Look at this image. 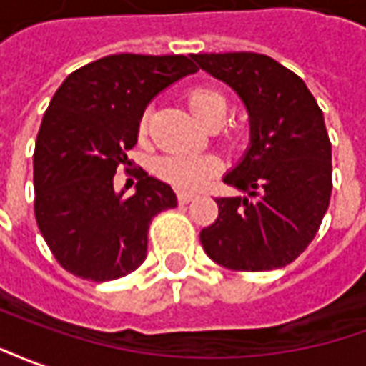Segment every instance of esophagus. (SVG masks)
I'll use <instances>...</instances> for the list:
<instances>
[{"instance_id":"obj_1","label":"esophagus","mask_w":366,"mask_h":366,"mask_svg":"<svg viewBox=\"0 0 366 366\" xmlns=\"http://www.w3.org/2000/svg\"><path fill=\"white\" fill-rule=\"evenodd\" d=\"M194 197H197V194H193V193H179V194H177V199H179L181 204H187V202L194 201Z\"/></svg>"}]
</instances>
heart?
<instances>
[{
  "label": "heart",
  "instance_id": "heart-1",
  "mask_svg": "<svg viewBox=\"0 0 366 366\" xmlns=\"http://www.w3.org/2000/svg\"><path fill=\"white\" fill-rule=\"evenodd\" d=\"M187 107L204 127H218L226 114V99L210 87H193L187 93ZM148 130V113L140 121V134ZM220 169V159L212 154H169L156 162V173L181 191H199Z\"/></svg>",
  "mask_w": 366,
  "mask_h": 366
}]
</instances>
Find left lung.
Returning a JSON list of instances; mask_svg holds the SVG:
<instances>
[{"instance_id": "obj_1", "label": "left lung", "mask_w": 366, "mask_h": 366, "mask_svg": "<svg viewBox=\"0 0 366 366\" xmlns=\"http://www.w3.org/2000/svg\"><path fill=\"white\" fill-rule=\"evenodd\" d=\"M230 85L249 117V146L222 179L218 218L201 230L210 259L232 271L289 265L318 232L332 197V144L324 114L300 77L265 54H193Z\"/></svg>"}]
</instances>
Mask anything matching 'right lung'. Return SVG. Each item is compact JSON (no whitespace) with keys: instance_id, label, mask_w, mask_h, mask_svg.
Instances as JSON below:
<instances>
[{"instance_id":"right-lung-1","label":"right lung","mask_w":366,"mask_h":366,"mask_svg":"<svg viewBox=\"0 0 366 366\" xmlns=\"http://www.w3.org/2000/svg\"><path fill=\"white\" fill-rule=\"evenodd\" d=\"M187 56L113 54L64 79L42 117L34 150V216L44 242L66 271L105 282L146 259L148 228L177 197L140 172L134 194L114 191L152 99L194 74Z\"/></svg>"}]
</instances>
